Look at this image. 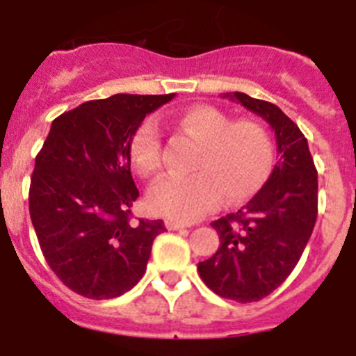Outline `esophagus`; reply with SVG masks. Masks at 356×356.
<instances>
[{"instance_id":"1","label":"esophagus","mask_w":356,"mask_h":356,"mask_svg":"<svg viewBox=\"0 0 356 356\" xmlns=\"http://www.w3.org/2000/svg\"><path fill=\"white\" fill-rule=\"evenodd\" d=\"M165 228L171 229V232H175V229L187 228V225H184V222H178V221H165Z\"/></svg>"}]
</instances>
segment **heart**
Returning <instances> with one entry per match:
<instances>
[{
  "label": "heart",
  "mask_w": 356,
  "mask_h": 356,
  "mask_svg": "<svg viewBox=\"0 0 356 356\" xmlns=\"http://www.w3.org/2000/svg\"><path fill=\"white\" fill-rule=\"evenodd\" d=\"M181 130L200 140L191 176L169 175L147 191V207L171 221H196L216 209L225 194L229 205L244 203L266 185L273 172L271 135L253 119L232 121L212 105L187 108L178 119ZM135 171L155 175L162 165V139L155 118L135 128L128 144Z\"/></svg>",
  "instance_id": "1"
}]
</instances>
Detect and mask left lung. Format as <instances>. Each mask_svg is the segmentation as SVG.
<instances>
[{
	"mask_svg": "<svg viewBox=\"0 0 356 356\" xmlns=\"http://www.w3.org/2000/svg\"><path fill=\"white\" fill-rule=\"evenodd\" d=\"M222 97L269 122L278 162L246 207L212 222L221 244L197 273L217 296L251 303L278 289L300 262L317 219V171L305 135L278 106L244 92Z\"/></svg>",
	"mask_w": 356,
	"mask_h": 356,
	"instance_id": "left-lung-1",
	"label": "left lung"
}]
</instances>
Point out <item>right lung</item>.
Listing matches in <instances>:
<instances>
[{
    "label": "right lung",
    "mask_w": 356,
    "mask_h": 356,
    "mask_svg": "<svg viewBox=\"0 0 356 356\" xmlns=\"http://www.w3.org/2000/svg\"><path fill=\"white\" fill-rule=\"evenodd\" d=\"M175 94H115L81 103L51 122L35 159L30 217L60 282L89 300H112L139 284L163 221H131L139 197L128 144L147 114Z\"/></svg>",
    "instance_id": "1"
}]
</instances>
